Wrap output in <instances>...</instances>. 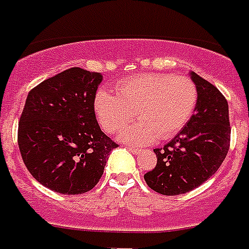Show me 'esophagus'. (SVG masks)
<instances>
[{
  "mask_svg": "<svg viewBox=\"0 0 249 249\" xmlns=\"http://www.w3.org/2000/svg\"><path fill=\"white\" fill-rule=\"evenodd\" d=\"M128 150H130L132 154H139V153H141L140 149H135V148H128Z\"/></svg>",
  "mask_w": 249,
  "mask_h": 249,
  "instance_id": "34e87169",
  "label": "esophagus"
}]
</instances>
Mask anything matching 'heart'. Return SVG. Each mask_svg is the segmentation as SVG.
Here are the masks:
<instances>
[{
	"instance_id": "1",
	"label": "heart",
	"mask_w": 249,
	"mask_h": 249,
	"mask_svg": "<svg viewBox=\"0 0 249 249\" xmlns=\"http://www.w3.org/2000/svg\"><path fill=\"white\" fill-rule=\"evenodd\" d=\"M115 91H97L95 113L110 134L123 130L136 115L140 121L119 135V140L134 146L176 136L198 101L196 83L185 75L142 73L119 82Z\"/></svg>"
}]
</instances>
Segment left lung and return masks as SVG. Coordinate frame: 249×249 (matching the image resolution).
Returning <instances> with one entry per match:
<instances>
[{
	"label": "left lung",
	"mask_w": 249,
	"mask_h": 249,
	"mask_svg": "<svg viewBox=\"0 0 249 249\" xmlns=\"http://www.w3.org/2000/svg\"><path fill=\"white\" fill-rule=\"evenodd\" d=\"M198 90L194 114L163 149H154L157 166L144 175L146 184L163 196L198 188L221 166L230 145L229 105L216 87L190 71Z\"/></svg>",
	"instance_id": "left-lung-1"
}]
</instances>
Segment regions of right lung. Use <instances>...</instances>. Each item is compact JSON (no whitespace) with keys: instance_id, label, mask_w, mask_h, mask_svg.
Returning a JSON list of instances; mask_svg holds the SVG:
<instances>
[{"instance_id":"1","label":"right lung","mask_w":249,"mask_h":249,"mask_svg":"<svg viewBox=\"0 0 249 249\" xmlns=\"http://www.w3.org/2000/svg\"><path fill=\"white\" fill-rule=\"evenodd\" d=\"M103 75L67 69L28 93L18 144L32 176L53 192L74 196L99 182L118 145L101 131L93 101Z\"/></svg>"}]
</instances>
